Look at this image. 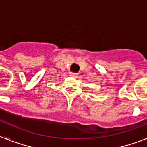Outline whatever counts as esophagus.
Returning <instances> with one entry per match:
<instances>
[{"mask_svg":"<svg viewBox=\"0 0 147 147\" xmlns=\"http://www.w3.org/2000/svg\"><path fill=\"white\" fill-rule=\"evenodd\" d=\"M70 75H71V76H73V77H75V76H76V73H74V72H71L70 73Z\"/></svg>","mask_w":147,"mask_h":147,"instance_id":"34e87169","label":"esophagus"}]
</instances>
